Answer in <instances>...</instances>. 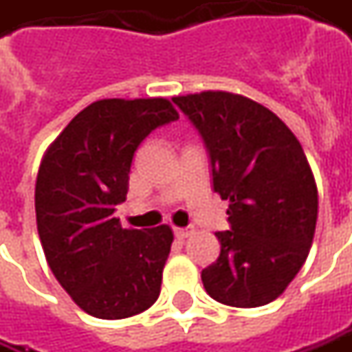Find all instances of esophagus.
Here are the masks:
<instances>
[{
    "label": "esophagus",
    "instance_id": "obj_1",
    "mask_svg": "<svg viewBox=\"0 0 352 352\" xmlns=\"http://www.w3.org/2000/svg\"><path fill=\"white\" fill-rule=\"evenodd\" d=\"M173 234H175L177 239H181V241H183L185 237H188V230H185V228H175V230H173Z\"/></svg>",
    "mask_w": 352,
    "mask_h": 352
}]
</instances>
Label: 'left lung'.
I'll list each match as a JSON object with an SVG mask.
<instances>
[{
    "label": "left lung",
    "instance_id": "1",
    "mask_svg": "<svg viewBox=\"0 0 352 352\" xmlns=\"http://www.w3.org/2000/svg\"><path fill=\"white\" fill-rule=\"evenodd\" d=\"M199 130L212 188L228 200L220 257L202 269L206 292L226 306L273 302L308 257L318 187L298 138L267 107L226 91L173 97Z\"/></svg>",
    "mask_w": 352,
    "mask_h": 352
}]
</instances>
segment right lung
Returning <instances> with one entry per match:
<instances>
[{
  "label": "right lung",
  "instance_id": "obj_1",
  "mask_svg": "<svg viewBox=\"0 0 352 352\" xmlns=\"http://www.w3.org/2000/svg\"><path fill=\"white\" fill-rule=\"evenodd\" d=\"M177 118L167 99L95 101L44 155L34 188L44 255L62 288L93 318H130L160 296L173 232L124 230L115 206L126 200L140 144Z\"/></svg>",
  "mask_w": 352,
  "mask_h": 352
}]
</instances>
